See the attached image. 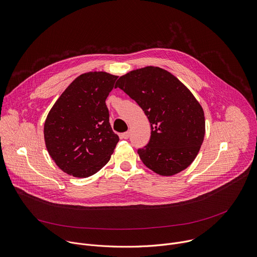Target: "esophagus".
Masks as SVG:
<instances>
[{"mask_svg":"<svg viewBox=\"0 0 257 257\" xmlns=\"http://www.w3.org/2000/svg\"><path fill=\"white\" fill-rule=\"evenodd\" d=\"M129 135H130L129 132H124V133L121 135V137L124 138V139H128V138H129Z\"/></svg>","mask_w":257,"mask_h":257,"instance_id":"esophagus-1","label":"esophagus"}]
</instances>
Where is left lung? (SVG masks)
<instances>
[{"mask_svg":"<svg viewBox=\"0 0 257 257\" xmlns=\"http://www.w3.org/2000/svg\"><path fill=\"white\" fill-rule=\"evenodd\" d=\"M117 87L139 104L151 123L150 142L137 152L142 163L166 177L188 168L205 134L203 108L192 92L172 73L154 66L128 72Z\"/></svg>","mask_w":257,"mask_h":257,"instance_id":"1","label":"left lung"}]
</instances>
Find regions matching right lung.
I'll return each mask as SVG.
<instances>
[{
	"mask_svg": "<svg viewBox=\"0 0 257 257\" xmlns=\"http://www.w3.org/2000/svg\"><path fill=\"white\" fill-rule=\"evenodd\" d=\"M118 76L87 72L73 80L54 103L45 122L49 155L68 175L87 178L111 159L119 136L109 124L105 99Z\"/></svg>",
	"mask_w": 257,
	"mask_h": 257,
	"instance_id": "1",
	"label": "right lung"
}]
</instances>
